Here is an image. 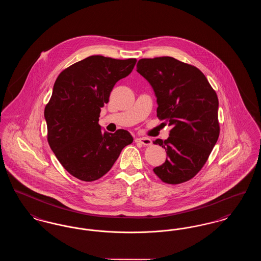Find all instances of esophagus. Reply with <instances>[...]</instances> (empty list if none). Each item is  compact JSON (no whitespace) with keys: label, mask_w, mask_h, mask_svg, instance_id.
<instances>
[{"label":"esophagus","mask_w":261,"mask_h":261,"mask_svg":"<svg viewBox=\"0 0 261 261\" xmlns=\"http://www.w3.org/2000/svg\"><path fill=\"white\" fill-rule=\"evenodd\" d=\"M136 142L144 145V146H150L151 143H152L151 140L149 139V138H137Z\"/></svg>","instance_id":"1"}]
</instances>
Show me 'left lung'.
<instances>
[{
  "label": "left lung",
  "mask_w": 261,
  "mask_h": 261,
  "mask_svg": "<svg viewBox=\"0 0 261 261\" xmlns=\"http://www.w3.org/2000/svg\"><path fill=\"white\" fill-rule=\"evenodd\" d=\"M137 71L153 88L158 117L172 126L167 140L153 142L168 155L153 172L167 184L189 181L203 167L219 137L216 92L199 68L171 57L142 59Z\"/></svg>",
  "instance_id": "left-lung-1"
}]
</instances>
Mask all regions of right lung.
Masks as SVG:
<instances>
[{
    "instance_id": "1",
    "label": "right lung",
    "mask_w": 261,
    "mask_h": 261,
    "mask_svg": "<svg viewBox=\"0 0 261 261\" xmlns=\"http://www.w3.org/2000/svg\"><path fill=\"white\" fill-rule=\"evenodd\" d=\"M136 62L91 56L62 70L55 82L44 112L48 143L63 168L81 181L108 173L133 142L123 129L101 132L99 117L115 83L131 73Z\"/></svg>"
}]
</instances>
